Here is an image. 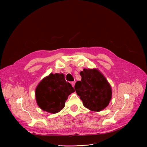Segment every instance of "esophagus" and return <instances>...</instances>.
<instances>
[{
  "instance_id": "esophagus-1",
  "label": "esophagus",
  "mask_w": 147,
  "mask_h": 147,
  "mask_svg": "<svg viewBox=\"0 0 147 147\" xmlns=\"http://www.w3.org/2000/svg\"><path fill=\"white\" fill-rule=\"evenodd\" d=\"M71 84L72 86L74 87V84H75V82H74V81H71Z\"/></svg>"
}]
</instances>
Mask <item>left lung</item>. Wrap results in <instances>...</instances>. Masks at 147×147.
<instances>
[{"label":"left lung","instance_id":"left-lung-1","mask_svg":"<svg viewBox=\"0 0 147 147\" xmlns=\"http://www.w3.org/2000/svg\"><path fill=\"white\" fill-rule=\"evenodd\" d=\"M81 81L76 82L74 88L83 105L92 111L105 108L112 98V90L107 79L96 69H84L80 73Z\"/></svg>","mask_w":147,"mask_h":147}]
</instances>
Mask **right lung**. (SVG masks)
<instances>
[{
	"label": "right lung",
	"instance_id": "right-lung-1",
	"mask_svg": "<svg viewBox=\"0 0 147 147\" xmlns=\"http://www.w3.org/2000/svg\"><path fill=\"white\" fill-rule=\"evenodd\" d=\"M74 91L63 74L51 73L37 86L35 90L36 102L40 109L56 113L65 107L68 96Z\"/></svg>",
	"mask_w": 147,
	"mask_h": 147
}]
</instances>
